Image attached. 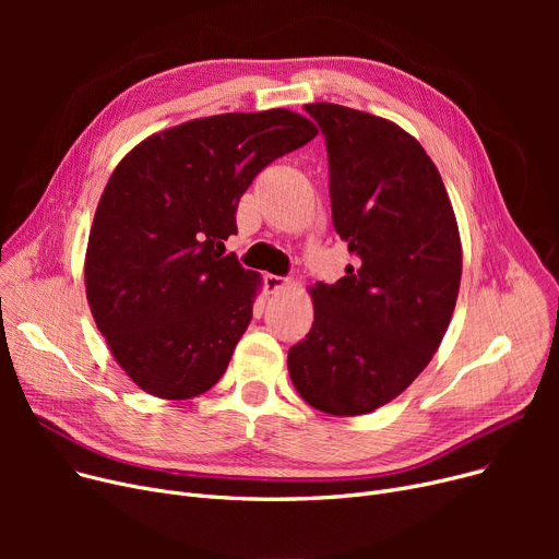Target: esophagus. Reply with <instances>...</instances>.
<instances>
[{"label": "esophagus", "instance_id": "obj_1", "mask_svg": "<svg viewBox=\"0 0 559 559\" xmlns=\"http://www.w3.org/2000/svg\"><path fill=\"white\" fill-rule=\"evenodd\" d=\"M287 285H289V278L285 276H274V274L264 276V289H267V295H278V292L287 289Z\"/></svg>", "mask_w": 559, "mask_h": 559}]
</instances>
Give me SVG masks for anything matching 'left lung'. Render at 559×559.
Listing matches in <instances>:
<instances>
[{"label":"left lung","mask_w":559,"mask_h":559,"mask_svg":"<svg viewBox=\"0 0 559 559\" xmlns=\"http://www.w3.org/2000/svg\"><path fill=\"white\" fill-rule=\"evenodd\" d=\"M326 135L333 226L356 255L335 285L310 287L312 329L289 348L301 399L335 417L405 392L442 344L462 278L449 192L417 138L385 117L308 104Z\"/></svg>","instance_id":"obj_1"}]
</instances>
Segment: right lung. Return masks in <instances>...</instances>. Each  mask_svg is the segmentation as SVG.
<instances>
[{
	"label": "right lung",
	"instance_id": "obj_1",
	"mask_svg": "<svg viewBox=\"0 0 559 559\" xmlns=\"http://www.w3.org/2000/svg\"><path fill=\"white\" fill-rule=\"evenodd\" d=\"M317 135L272 108L199 117L117 163L85 249V297L115 362L146 394L186 401L224 376L262 278L224 255L255 174Z\"/></svg>",
	"mask_w": 559,
	"mask_h": 559
}]
</instances>
